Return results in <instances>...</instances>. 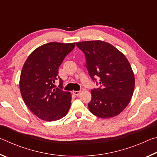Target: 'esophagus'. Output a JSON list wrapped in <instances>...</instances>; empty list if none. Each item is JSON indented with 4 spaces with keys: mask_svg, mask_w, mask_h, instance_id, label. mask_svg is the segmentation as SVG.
Instances as JSON below:
<instances>
[{
    "mask_svg": "<svg viewBox=\"0 0 157 157\" xmlns=\"http://www.w3.org/2000/svg\"><path fill=\"white\" fill-rule=\"evenodd\" d=\"M80 93H81L80 91H73V94L75 95H79V94H80Z\"/></svg>",
    "mask_w": 157,
    "mask_h": 157,
    "instance_id": "obj_1",
    "label": "esophagus"
}]
</instances>
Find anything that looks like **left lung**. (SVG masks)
Masks as SVG:
<instances>
[{
    "label": "left lung",
    "instance_id": "8db88e82",
    "mask_svg": "<svg viewBox=\"0 0 157 157\" xmlns=\"http://www.w3.org/2000/svg\"><path fill=\"white\" fill-rule=\"evenodd\" d=\"M85 54L86 68L100 87L91 90L90 112L101 118L118 116L130 102L135 86L134 74L123 52L107 42L95 40L76 43Z\"/></svg>",
    "mask_w": 157,
    "mask_h": 157
}]
</instances>
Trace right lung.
I'll return each instance as SVG.
<instances>
[{
    "label": "right lung",
    "instance_id": "right-lung-1",
    "mask_svg": "<svg viewBox=\"0 0 157 157\" xmlns=\"http://www.w3.org/2000/svg\"><path fill=\"white\" fill-rule=\"evenodd\" d=\"M75 43L50 42L32 52L23 64L19 87L25 105L41 120L55 121L68 113L71 105L70 92L62 90L63 81L58 77L59 67ZM59 78L60 89H55Z\"/></svg>",
    "mask_w": 157,
    "mask_h": 157
}]
</instances>
